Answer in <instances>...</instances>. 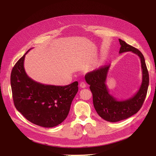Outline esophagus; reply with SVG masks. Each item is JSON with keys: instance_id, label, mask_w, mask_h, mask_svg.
I'll return each instance as SVG.
<instances>
[{"instance_id": "34e87169", "label": "esophagus", "mask_w": 156, "mask_h": 156, "mask_svg": "<svg viewBox=\"0 0 156 156\" xmlns=\"http://www.w3.org/2000/svg\"><path fill=\"white\" fill-rule=\"evenodd\" d=\"M80 87H81V88H85L86 87V84L85 83H84V82H81V83H80Z\"/></svg>"}]
</instances>
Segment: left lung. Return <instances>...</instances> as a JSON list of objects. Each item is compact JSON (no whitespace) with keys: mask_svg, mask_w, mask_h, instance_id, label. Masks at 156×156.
I'll list each match as a JSON object with an SVG mask.
<instances>
[{"mask_svg":"<svg viewBox=\"0 0 156 156\" xmlns=\"http://www.w3.org/2000/svg\"><path fill=\"white\" fill-rule=\"evenodd\" d=\"M121 45L119 53L131 51L140 58L142 69V83L139 90L133 96L124 100H118L109 93L106 85V80L110 65L94 70L85 75L86 82L90 85L93 95L94 107L103 119L116 122L136 114L142 107L147 94L149 84V75L145 60L141 52L123 40L119 39Z\"/></svg>","mask_w":156,"mask_h":156,"instance_id":"left-lung-1","label":"left lung"}]
</instances>
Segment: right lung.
<instances>
[{
    "label": "right lung",
    "mask_w": 156,
    "mask_h": 156,
    "mask_svg": "<svg viewBox=\"0 0 156 156\" xmlns=\"http://www.w3.org/2000/svg\"><path fill=\"white\" fill-rule=\"evenodd\" d=\"M14 66L10 82L14 105L26 119L36 125L53 127L66 119L78 92V82L66 86L37 83L28 76L24 68L25 55Z\"/></svg>",
    "instance_id": "1"
}]
</instances>
